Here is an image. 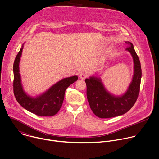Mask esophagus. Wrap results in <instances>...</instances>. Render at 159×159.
Returning a JSON list of instances; mask_svg holds the SVG:
<instances>
[{"label":"esophagus","mask_w":159,"mask_h":159,"mask_svg":"<svg viewBox=\"0 0 159 159\" xmlns=\"http://www.w3.org/2000/svg\"><path fill=\"white\" fill-rule=\"evenodd\" d=\"M87 74H85V73H81V74H80V78L81 79H82V80H84V79H85V78H87Z\"/></svg>","instance_id":"34e87169"}]
</instances>
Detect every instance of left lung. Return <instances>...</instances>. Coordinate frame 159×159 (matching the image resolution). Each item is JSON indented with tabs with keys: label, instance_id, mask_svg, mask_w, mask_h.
<instances>
[{
	"label": "left lung",
	"instance_id": "8db88e82",
	"mask_svg": "<svg viewBox=\"0 0 159 159\" xmlns=\"http://www.w3.org/2000/svg\"><path fill=\"white\" fill-rule=\"evenodd\" d=\"M128 45L126 50L131 54L134 63V74L127 92L121 96H115L105 89L100 78L90 77L85 79L87 97L90 107L93 114L99 118L107 119L123 115L135 104L140 92L142 69L140 60L134 50L133 44Z\"/></svg>",
	"mask_w": 159,
	"mask_h": 159
}]
</instances>
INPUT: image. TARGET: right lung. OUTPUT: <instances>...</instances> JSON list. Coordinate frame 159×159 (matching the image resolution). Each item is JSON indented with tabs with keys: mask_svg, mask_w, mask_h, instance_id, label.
Instances as JSON below:
<instances>
[{
	"mask_svg": "<svg viewBox=\"0 0 159 159\" xmlns=\"http://www.w3.org/2000/svg\"><path fill=\"white\" fill-rule=\"evenodd\" d=\"M23 46L17 54L13 66V89L18 103L28 111L39 116L49 117L56 115L61 108L67 88L78 79L76 75L62 79L47 91L37 97H32L24 91L19 74V62Z\"/></svg>",
	"mask_w": 159,
	"mask_h": 159,
	"instance_id": "right-lung-1",
	"label": "right lung"
}]
</instances>
